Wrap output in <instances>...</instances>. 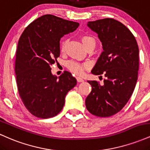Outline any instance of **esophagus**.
<instances>
[{
  "label": "esophagus",
  "mask_w": 150,
  "mask_h": 150,
  "mask_svg": "<svg viewBox=\"0 0 150 150\" xmlns=\"http://www.w3.org/2000/svg\"><path fill=\"white\" fill-rule=\"evenodd\" d=\"M77 81L78 82H83V79L82 78H81V77H77Z\"/></svg>",
  "instance_id": "obj_1"
}]
</instances>
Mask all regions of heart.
I'll return each mask as SVG.
<instances>
[{"mask_svg": "<svg viewBox=\"0 0 150 150\" xmlns=\"http://www.w3.org/2000/svg\"><path fill=\"white\" fill-rule=\"evenodd\" d=\"M81 41L83 43L84 46L86 49H89L90 47L95 48L97 45V41L95 38L89 34H83L81 36ZM65 45H66V40H63L61 43V51H64ZM67 67L70 71H72L76 75H82L84 73L85 69L88 67L87 64H80L75 61H70L68 63Z\"/></svg>", "mask_w": 150, "mask_h": 150, "instance_id": "1", "label": "heart"}]
</instances>
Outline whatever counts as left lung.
<instances>
[{
	"mask_svg": "<svg viewBox=\"0 0 150 150\" xmlns=\"http://www.w3.org/2000/svg\"><path fill=\"white\" fill-rule=\"evenodd\" d=\"M87 26L98 34L102 53L92 70L106 78L101 85L88 80L92 91L85 99L89 112L98 117H109L119 112L131 97L137 80L139 49L132 32L112 18L89 22Z\"/></svg>",
	"mask_w": 150,
	"mask_h": 150,
	"instance_id": "1",
	"label": "left lung"
}]
</instances>
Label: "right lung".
I'll list each match as a JSON object with an SVG mask.
<instances>
[{
	"mask_svg": "<svg viewBox=\"0 0 150 150\" xmlns=\"http://www.w3.org/2000/svg\"><path fill=\"white\" fill-rule=\"evenodd\" d=\"M78 22L44 15L27 26L19 39L15 74L19 94L34 116L49 118L63 109L65 98L77 80L64 71L51 74V65L60 56V40L78 27Z\"/></svg>",
	"mask_w": 150,
	"mask_h": 150,
	"instance_id": "add662e5",
	"label": "right lung"
}]
</instances>
